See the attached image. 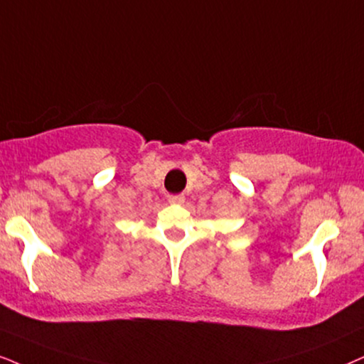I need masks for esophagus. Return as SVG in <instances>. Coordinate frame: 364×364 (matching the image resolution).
I'll return each mask as SVG.
<instances>
[{"instance_id":"1","label":"esophagus","mask_w":364,"mask_h":364,"mask_svg":"<svg viewBox=\"0 0 364 364\" xmlns=\"http://www.w3.org/2000/svg\"><path fill=\"white\" fill-rule=\"evenodd\" d=\"M168 201L171 205H181L183 201H185V196H183V195H169Z\"/></svg>"}]
</instances>
